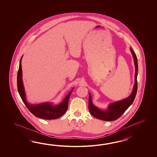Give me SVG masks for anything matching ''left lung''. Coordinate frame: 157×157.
<instances>
[{
	"label": "left lung",
	"mask_w": 157,
	"mask_h": 157,
	"mask_svg": "<svg viewBox=\"0 0 157 157\" xmlns=\"http://www.w3.org/2000/svg\"><path fill=\"white\" fill-rule=\"evenodd\" d=\"M130 51L133 57L134 64L135 67V83L133 85L132 92L128 97L124 98L122 100L114 101L108 104L106 109H101L99 107L95 106L92 102L91 95L89 93V110L90 114L99 120L105 121H112L116 120L122 114L127 110L128 107L133 103L135 98L137 90V71H138V64L136 54L132 48H130Z\"/></svg>",
	"instance_id": "8db88e82"
}]
</instances>
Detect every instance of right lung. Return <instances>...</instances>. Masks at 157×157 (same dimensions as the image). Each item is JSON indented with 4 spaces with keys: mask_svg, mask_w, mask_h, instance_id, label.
Masks as SVG:
<instances>
[{
    "mask_svg": "<svg viewBox=\"0 0 157 157\" xmlns=\"http://www.w3.org/2000/svg\"><path fill=\"white\" fill-rule=\"evenodd\" d=\"M22 57L23 56L21 57L20 61L19 69L17 74V89L22 100L28 109L35 116L45 120H54L63 116L67 111L69 98L74 87L66 96L63 100L58 104H54L53 103L48 101L39 104L29 103L27 100L26 95L22 80V70L21 65Z\"/></svg>",
    "mask_w": 157,
    "mask_h": 157,
    "instance_id": "1",
    "label": "right lung"
}]
</instances>
